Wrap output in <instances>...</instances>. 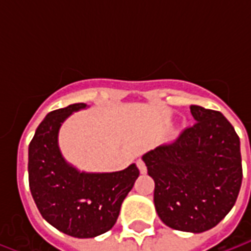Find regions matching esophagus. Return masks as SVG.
<instances>
[{"mask_svg": "<svg viewBox=\"0 0 251 251\" xmlns=\"http://www.w3.org/2000/svg\"><path fill=\"white\" fill-rule=\"evenodd\" d=\"M137 167H138L141 174H145V172H147V165H145V163H144L142 160H138V161H137Z\"/></svg>", "mask_w": 251, "mask_h": 251, "instance_id": "esophagus-1", "label": "esophagus"}]
</instances>
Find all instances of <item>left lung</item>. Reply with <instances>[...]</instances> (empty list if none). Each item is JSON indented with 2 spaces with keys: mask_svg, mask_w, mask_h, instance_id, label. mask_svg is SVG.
<instances>
[{
  "mask_svg": "<svg viewBox=\"0 0 251 251\" xmlns=\"http://www.w3.org/2000/svg\"><path fill=\"white\" fill-rule=\"evenodd\" d=\"M194 125L142 156L154 180V207L171 228L203 232L237 201L242 184L241 142L221 111L191 107Z\"/></svg>",
  "mask_w": 251,
  "mask_h": 251,
  "instance_id": "1",
  "label": "left lung"
}]
</instances>
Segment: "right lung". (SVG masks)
Listing matches in <instances>:
<instances>
[{"instance_id": "obj_1", "label": "right lung", "mask_w": 251, "mask_h": 251, "mask_svg": "<svg viewBox=\"0 0 251 251\" xmlns=\"http://www.w3.org/2000/svg\"><path fill=\"white\" fill-rule=\"evenodd\" d=\"M84 107V103H74L48 113L28 151L30 194L41 216L75 238H94L109 231L140 175L136 164L118 172L86 174L63 158L59 129L74 111Z\"/></svg>"}]
</instances>
